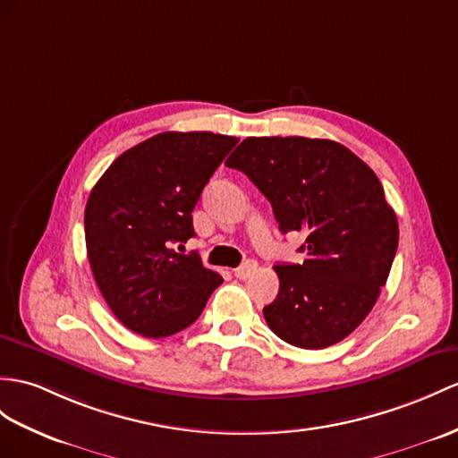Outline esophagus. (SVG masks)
<instances>
[{
	"instance_id": "34e87169",
	"label": "esophagus",
	"mask_w": 458,
	"mask_h": 458,
	"mask_svg": "<svg viewBox=\"0 0 458 458\" xmlns=\"http://www.w3.org/2000/svg\"><path fill=\"white\" fill-rule=\"evenodd\" d=\"M256 267H259V264H256L254 260H247L242 266L237 267L235 276L239 277V280H247V277H250L256 272Z\"/></svg>"
}]
</instances>
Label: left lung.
<instances>
[{
	"label": "left lung",
	"instance_id": "1",
	"mask_svg": "<svg viewBox=\"0 0 458 458\" xmlns=\"http://www.w3.org/2000/svg\"><path fill=\"white\" fill-rule=\"evenodd\" d=\"M270 199L284 235L303 231L301 264H277L267 327L303 350L338 344L371 313L393 266L398 221L383 184L342 143L247 138L225 161Z\"/></svg>",
	"mask_w": 458,
	"mask_h": 458
}]
</instances>
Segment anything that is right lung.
Here are the masks:
<instances>
[{
	"mask_svg": "<svg viewBox=\"0 0 458 458\" xmlns=\"http://www.w3.org/2000/svg\"><path fill=\"white\" fill-rule=\"evenodd\" d=\"M237 138L163 131L124 151L93 186L85 242L95 282L114 317L165 338L202 315L223 277L173 244L194 237L192 209Z\"/></svg>",
	"mask_w": 458,
	"mask_h": 458,
	"instance_id": "right-lung-1",
	"label": "right lung"
}]
</instances>
